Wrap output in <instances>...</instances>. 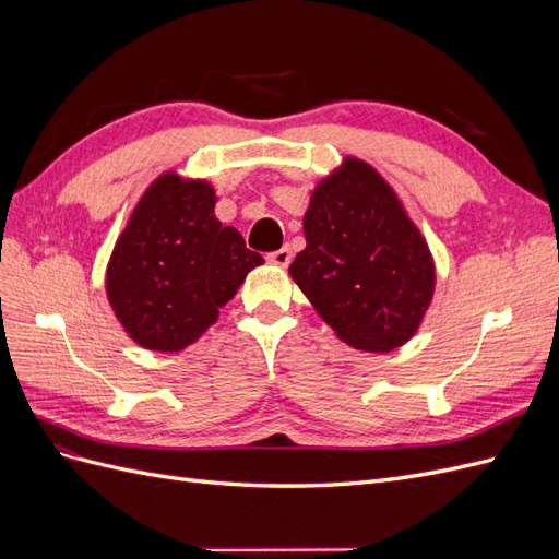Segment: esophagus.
<instances>
[{"label": "esophagus", "mask_w": 559, "mask_h": 559, "mask_svg": "<svg viewBox=\"0 0 559 559\" xmlns=\"http://www.w3.org/2000/svg\"><path fill=\"white\" fill-rule=\"evenodd\" d=\"M265 259H267V263H273L277 267H286V265L292 263V249L289 247H282L277 251H270Z\"/></svg>", "instance_id": "obj_1"}]
</instances>
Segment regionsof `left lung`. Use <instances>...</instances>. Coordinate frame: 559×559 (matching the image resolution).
<instances>
[{"label":"left lung","mask_w":559,"mask_h":559,"mask_svg":"<svg viewBox=\"0 0 559 559\" xmlns=\"http://www.w3.org/2000/svg\"><path fill=\"white\" fill-rule=\"evenodd\" d=\"M302 233L289 275L333 333L361 352L408 343L433 300L436 263L392 183L345 156L317 181Z\"/></svg>","instance_id":"1"}]
</instances>
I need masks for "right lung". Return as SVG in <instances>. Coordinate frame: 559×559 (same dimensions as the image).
<instances>
[{"label": "right lung", "instance_id": "right-lung-1", "mask_svg": "<svg viewBox=\"0 0 559 559\" xmlns=\"http://www.w3.org/2000/svg\"><path fill=\"white\" fill-rule=\"evenodd\" d=\"M207 179L158 175L130 212L107 263V300L132 343L181 352L218 319L263 263L238 228L222 226Z\"/></svg>", "mask_w": 559, "mask_h": 559}]
</instances>
